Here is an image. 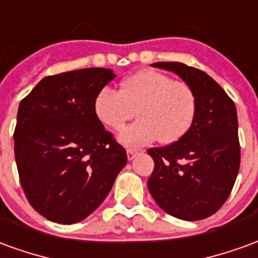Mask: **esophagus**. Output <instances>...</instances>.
<instances>
[{
  "mask_svg": "<svg viewBox=\"0 0 258 258\" xmlns=\"http://www.w3.org/2000/svg\"><path fill=\"white\" fill-rule=\"evenodd\" d=\"M138 153H140V151H137V149H127V157H128V160H133Z\"/></svg>",
  "mask_w": 258,
  "mask_h": 258,
  "instance_id": "esophagus-1",
  "label": "esophagus"
}]
</instances>
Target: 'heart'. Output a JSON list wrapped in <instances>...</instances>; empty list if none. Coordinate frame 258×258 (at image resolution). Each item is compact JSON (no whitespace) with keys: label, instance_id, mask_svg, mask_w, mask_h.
<instances>
[{"label":"heart","instance_id":"heart-1","mask_svg":"<svg viewBox=\"0 0 258 258\" xmlns=\"http://www.w3.org/2000/svg\"><path fill=\"white\" fill-rule=\"evenodd\" d=\"M196 109V95L189 85L157 70L130 76L118 91L103 87L94 101L98 120L112 130L121 128L135 113L140 116L118 134L127 146L146 145L157 138L162 144L177 142L192 127Z\"/></svg>","mask_w":258,"mask_h":258}]
</instances>
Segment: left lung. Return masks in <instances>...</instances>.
<instances>
[{"mask_svg": "<svg viewBox=\"0 0 258 258\" xmlns=\"http://www.w3.org/2000/svg\"><path fill=\"white\" fill-rule=\"evenodd\" d=\"M152 66L178 74L194 90L198 109L192 127L181 140L148 151L155 162L148 188L170 216L203 220L221 209L238 175L236 107L220 84L199 69L179 62Z\"/></svg>", "mask_w": 258, "mask_h": 258, "instance_id": "1", "label": "left lung"}]
</instances>
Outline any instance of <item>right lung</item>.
<instances>
[{
	"instance_id": "1",
	"label": "right lung",
	"mask_w": 258,
	"mask_h": 258,
	"mask_svg": "<svg viewBox=\"0 0 258 258\" xmlns=\"http://www.w3.org/2000/svg\"><path fill=\"white\" fill-rule=\"evenodd\" d=\"M112 70L48 76L20 101L15 159L31 207L47 220L74 224L99 207L127 164V153L94 112Z\"/></svg>"
}]
</instances>
